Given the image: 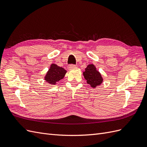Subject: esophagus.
<instances>
[{"label": "esophagus", "instance_id": "esophagus-1", "mask_svg": "<svg viewBox=\"0 0 147 147\" xmlns=\"http://www.w3.org/2000/svg\"><path fill=\"white\" fill-rule=\"evenodd\" d=\"M75 67H76V65H75V64H70V65H69V67H68V69H69V70H70V69H72L75 68Z\"/></svg>", "mask_w": 147, "mask_h": 147}]
</instances>
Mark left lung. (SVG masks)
Wrapping results in <instances>:
<instances>
[{
    "label": "left lung",
    "mask_w": 147,
    "mask_h": 147,
    "mask_svg": "<svg viewBox=\"0 0 147 147\" xmlns=\"http://www.w3.org/2000/svg\"><path fill=\"white\" fill-rule=\"evenodd\" d=\"M83 76L87 80V83L90 84L92 88L100 85L103 82L101 74L96 70V67L93 64H90L85 69L83 72Z\"/></svg>",
    "instance_id": "left-lung-1"
}]
</instances>
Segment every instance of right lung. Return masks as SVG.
I'll return each instance as SVG.
<instances>
[{
	"label": "right lung",
	"mask_w": 147,
	"mask_h": 147,
	"mask_svg": "<svg viewBox=\"0 0 147 147\" xmlns=\"http://www.w3.org/2000/svg\"><path fill=\"white\" fill-rule=\"evenodd\" d=\"M66 72L67 71L64 68L52 64L45 75V80L50 84H55L64 77Z\"/></svg>",
	"instance_id": "add662e5"
}]
</instances>
